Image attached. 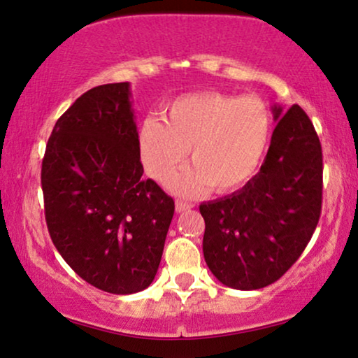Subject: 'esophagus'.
I'll return each mask as SVG.
<instances>
[{"mask_svg":"<svg viewBox=\"0 0 358 358\" xmlns=\"http://www.w3.org/2000/svg\"><path fill=\"white\" fill-rule=\"evenodd\" d=\"M192 208H193V204H189V203H183V201H176V203H175L176 213L189 211V209H192Z\"/></svg>","mask_w":358,"mask_h":358,"instance_id":"34e87169","label":"esophagus"}]
</instances>
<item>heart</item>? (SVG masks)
<instances>
[{"label": "heart", "mask_w": 358, "mask_h": 358, "mask_svg": "<svg viewBox=\"0 0 358 358\" xmlns=\"http://www.w3.org/2000/svg\"><path fill=\"white\" fill-rule=\"evenodd\" d=\"M271 134L268 109L260 99L203 92L176 98L164 122L145 117L137 131V152L145 173L162 185L189 160L194 169L171 182L189 196L209 187L231 193L247 185L264 160Z\"/></svg>", "instance_id": "b5f03b06"}]
</instances>
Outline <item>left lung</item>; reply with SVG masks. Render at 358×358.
Wrapping results in <instances>:
<instances>
[{
	"mask_svg": "<svg viewBox=\"0 0 358 358\" xmlns=\"http://www.w3.org/2000/svg\"><path fill=\"white\" fill-rule=\"evenodd\" d=\"M276 127L257 173L239 192L203 203V254L229 288L268 287L299 259L321 216L322 150L298 104L271 106Z\"/></svg>",
	"mask_w": 358,
	"mask_h": 358,
	"instance_id": "8db88e82",
	"label": "left lung"
}]
</instances>
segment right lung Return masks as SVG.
Listing matches in <instances>:
<instances>
[{
    "label": "right lung",
    "instance_id": "1",
    "mask_svg": "<svg viewBox=\"0 0 358 358\" xmlns=\"http://www.w3.org/2000/svg\"><path fill=\"white\" fill-rule=\"evenodd\" d=\"M131 85L83 93L55 122L42 160L45 221L76 275L132 294L154 282L175 203L142 178Z\"/></svg>",
    "mask_w": 358,
    "mask_h": 358
}]
</instances>
